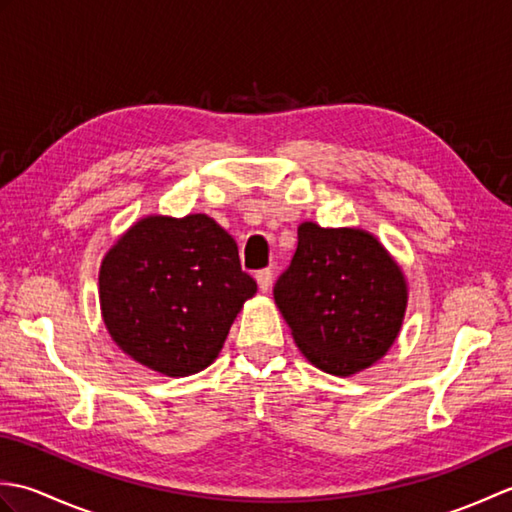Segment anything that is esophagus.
Masks as SVG:
<instances>
[{"label":"esophagus","instance_id":"obj_1","mask_svg":"<svg viewBox=\"0 0 512 512\" xmlns=\"http://www.w3.org/2000/svg\"><path fill=\"white\" fill-rule=\"evenodd\" d=\"M255 279H257V286H259V290H262V292H268V290H270V286H273V270H270V268L259 270V273L255 275Z\"/></svg>","mask_w":512,"mask_h":512}]
</instances>
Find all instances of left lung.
Listing matches in <instances>:
<instances>
[{"label":"left lung","instance_id":"1","mask_svg":"<svg viewBox=\"0 0 512 512\" xmlns=\"http://www.w3.org/2000/svg\"><path fill=\"white\" fill-rule=\"evenodd\" d=\"M297 250L275 284V303L301 354L332 376L372 367L405 321L407 277L363 228L303 222Z\"/></svg>","mask_w":512,"mask_h":512}]
</instances>
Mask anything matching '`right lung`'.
<instances>
[{
  "instance_id": "1",
  "label": "right lung",
  "mask_w": 512,
  "mask_h": 512,
  "mask_svg": "<svg viewBox=\"0 0 512 512\" xmlns=\"http://www.w3.org/2000/svg\"><path fill=\"white\" fill-rule=\"evenodd\" d=\"M257 292L237 244L213 217L145 215L107 250L99 268L101 317L112 341L151 372L198 374Z\"/></svg>"
}]
</instances>
